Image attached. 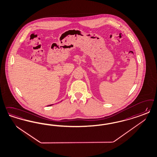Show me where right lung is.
<instances>
[{
  "instance_id": "obj_1",
  "label": "right lung",
  "mask_w": 157,
  "mask_h": 157,
  "mask_svg": "<svg viewBox=\"0 0 157 157\" xmlns=\"http://www.w3.org/2000/svg\"><path fill=\"white\" fill-rule=\"evenodd\" d=\"M50 106H51V105H50Z\"/></svg>"
}]
</instances>
